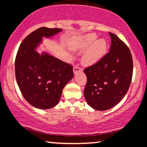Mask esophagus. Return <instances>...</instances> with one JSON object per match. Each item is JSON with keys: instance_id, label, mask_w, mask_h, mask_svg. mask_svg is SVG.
Returning <instances> with one entry per match:
<instances>
[{"instance_id": "obj_1", "label": "esophagus", "mask_w": 147, "mask_h": 147, "mask_svg": "<svg viewBox=\"0 0 147 147\" xmlns=\"http://www.w3.org/2000/svg\"><path fill=\"white\" fill-rule=\"evenodd\" d=\"M81 71H82V70H81V68L80 67H79V66H75L73 68L74 74H76V73H77V72H81Z\"/></svg>"}]
</instances>
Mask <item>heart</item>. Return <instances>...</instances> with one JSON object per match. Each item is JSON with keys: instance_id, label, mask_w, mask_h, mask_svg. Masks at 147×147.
<instances>
[{"instance_id": "heart-1", "label": "heart", "mask_w": 147, "mask_h": 147, "mask_svg": "<svg viewBox=\"0 0 147 147\" xmlns=\"http://www.w3.org/2000/svg\"><path fill=\"white\" fill-rule=\"evenodd\" d=\"M94 33H90L83 38L79 44L72 47L73 49H86L82 55V63L84 66H92L100 61L107 54L108 44L104 39L97 40Z\"/></svg>"}]
</instances>
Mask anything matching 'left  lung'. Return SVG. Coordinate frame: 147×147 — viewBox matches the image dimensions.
Instances as JSON below:
<instances>
[{"instance_id":"obj_1","label":"left lung","mask_w":147,"mask_h":147,"mask_svg":"<svg viewBox=\"0 0 147 147\" xmlns=\"http://www.w3.org/2000/svg\"><path fill=\"white\" fill-rule=\"evenodd\" d=\"M109 52L98 62L85 68L84 96L90 107L104 111L114 107L128 91L133 75V59L127 46L114 33Z\"/></svg>"}]
</instances>
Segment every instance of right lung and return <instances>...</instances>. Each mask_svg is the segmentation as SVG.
Wrapping results in <instances>:
<instances>
[{"instance_id": "add662e5", "label": "right lung", "mask_w": 147, "mask_h": 147, "mask_svg": "<svg viewBox=\"0 0 147 147\" xmlns=\"http://www.w3.org/2000/svg\"><path fill=\"white\" fill-rule=\"evenodd\" d=\"M61 29L39 28L20 44L15 61L18 86L26 101L38 109L52 108L59 101L65 86L74 77L72 66L35 49L42 38H51Z\"/></svg>"}]
</instances>
